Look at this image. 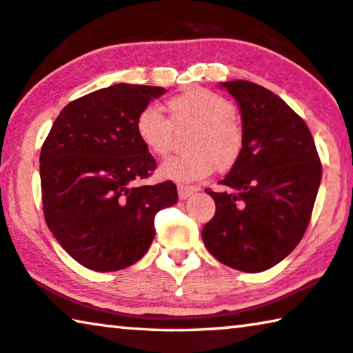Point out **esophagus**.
<instances>
[{"label": "esophagus", "instance_id": "esophagus-1", "mask_svg": "<svg viewBox=\"0 0 353 353\" xmlns=\"http://www.w3.org/2000/svg\"><path fill=\"white\" fill-rule=\"evenodd\" d=\"M195 192H196V188H193V187L177 185V193H179V198H181V200H187V198L192 196Z\"/></svg>", "mask_w": 353, "mask_h": 353}]
</instances>
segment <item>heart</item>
<instances>
[{
	"mask_svg": "<svg viewBox=\"0 0 353 353\" xmlns=\"http://www.w3.org/2000/svg\"><path fill=\"white\" fill-rule=\"evenodd\" d=\"M170 118L155 105L137 113L136 134L152 155L170 152L176 132L187 134L188 152L165 160L158 176L174 182L201 181L212 171H228L240 160L243 131L235 121V107L228 99L205 88H188L168 101Z\"/></svg>",
	"mask_w": 353,
	"mask_h": 353,
	"instance_id": "obj_1",
	"label": "heart"
}]
</instances>
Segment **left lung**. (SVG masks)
Here are the masks:
<instances>
[{"mask_svg": "<svg viewBox=\"0 0 353 353\" xmlns=\"http://www.w3.org/2000/svg\"><path fill=\"white\" fill-rule=\"evenodd\" d=\"M240 107L243 152L219 182L216 214L203 227L217 261L264 272L304 236L321 181V163L304 120L269 89L245 79L221 83Z\"/></svg>", "mask_w": 353, "mask_h": 353, "instance_id": "8db88e82", "label": "left lung"}]
</instances>
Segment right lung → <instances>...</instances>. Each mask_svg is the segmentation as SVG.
<instances>
[{"mask_svg": "<svg viewBox=\"0 0 353 353\" xmlns=\"http://www.w3.org/2000/svg\"><path fill=\"white\" fill-rule=\"evenodd\" d=\"M166 92L113 84L62 108L39 155L43 212L63 250L86 269L136 264L155 236V216L177 203L174 182L137 185L157 161L136 128L137 113Z\"/></svg>", "mask_w": 353, "mask_h": 353, "instance_id": "add662e5", "label": "right lung"}]
</instances>
